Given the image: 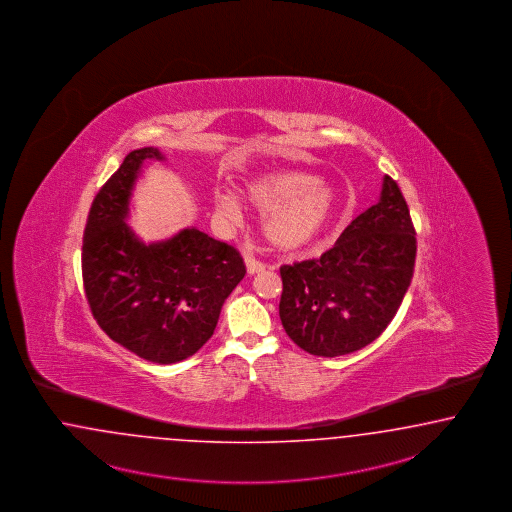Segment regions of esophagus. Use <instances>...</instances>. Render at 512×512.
<instances>
[{
    "mask_svg": "<svg viewBox=\"0 0 512 512\" xmlns=\"http://www.w3.org/2000/svg\"><path fill=\"white\" fill-rule=\"evenodd\" d=\"M246 270L249 276H253V274H261V272H265V265H263V263H259V261H255V259H251V257H247Z\"/></svg>",
    "mask_w": 512,
    "mask_h": 512,
    "instance_id": "1",
    "label": "esophagus"
}]
</instances>
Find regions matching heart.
<instances>
[{
    "label": "heart",
    "instance_id": "obj_1",
    "mask_svg": "<svg viewBox=\"0 0 512 512\" xmlns=\"http://www.w3.org/2000/svg\"><path fill=\"white\" fill-rule=\"evenodd\" d=\"M244 198L263 213V234L268 244L283 253H299L318 246L335 227L342 202L335 189L316 174L272 168L249 177ZM215 212L227 221L242 217L240 198L229 191L213 196Z\"/></svg>",
    "mask_w": 512,
    "mask_h": 512
}]
</instances>
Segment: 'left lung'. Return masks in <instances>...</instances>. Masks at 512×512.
<instances>
[{
	"mask_svg": "<svg viewBox=\"0 0 512 512\" xmlns=\"http://www.w3.org/2000/svg\"><path fill=\"white\" fill-rule=\"evenodd\" d=\"M416 234L397 183L384 176L378 202L357 215L318 259L280 268V319L304 352L336 357L384 333L412 280Z\"/></svg>",
	"mask_w": 512,
	"mask_h": 512,
	"instance_id": "obj_1",
	"label": "left lung"
}]
</instances>
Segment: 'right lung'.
I'll return each instance as SVG.
<instances>
[{"label": "right lung", "instance_id": "add662e5", "mask_svg": "<svg viewBox=\"0 0 512 512\" xmlns=\"http://www.w3.org/2000/svg\"><path fill=\"white\" fill-rule=\"evenodd\" d=\"M157 147L126 155L96 194L83 236L92 316L113 342L159 365L179 363L212 338L221 306L246 276L240 253L196 227L145 242L128 225L134 191Z\"/></svg>", "mask_w": 512, "mask_h": 512}]
</instances>
